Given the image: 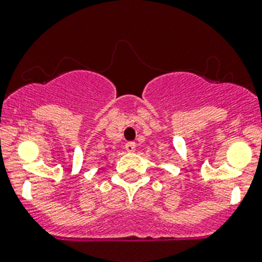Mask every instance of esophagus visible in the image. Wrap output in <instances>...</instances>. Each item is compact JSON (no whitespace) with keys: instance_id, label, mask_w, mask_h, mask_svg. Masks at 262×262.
I'll return each mask as SVG.
<instances>
[{"instance_id":"obj_1","label":"esophagus","mask_w":262,"mask_h":262,"mask_svg":"<svg viewBox=\"0 0 262 262\" xmlns=\"http://www.w3.org/2000/svg\"><path fill=\"white\" fill-rule=\"evenodd\" d=\"M125 149L126 152H134L136 150V143L134 142H128V143H125Z\"/></svg>"}]
</instances>
